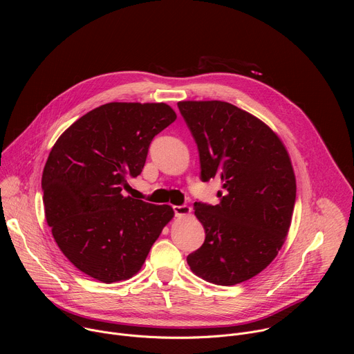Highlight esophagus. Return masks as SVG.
Returning a JSON list of instances; mask_svg holds the SVG:
<instances>
[{"label":"esophagus","mask_w":354,"mask_h":354,"mask_svg":"<svg viewBox=\"0 0 354 354\" xmlns=\"http://www.w3.org/2000/svg\"><path fill=\"white\" fill-rule=\"evenodd\" d=\"M174 212H175V216L183 217V216H189L192 213V209L186 205H182V206H174Z\"/></svg>","instance_id":"34e87169"}]
</instances>
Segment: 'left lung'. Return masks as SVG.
I'll use <instances>...</instances> for the list:
<instances>
[{
  "label": "left lung",
  "instance_id": "left-lung-1",
  "mask_svg": "<svg viewBox=\"0 0 354 354\" xmlns=\"http://www.w3.org/2000/svg\"><path fill=\"white\" fill-rule=\"evenodd\" d=\"M198 149L200 178H220L216 206L194 201L206 239L187 257L198 277L218 286L249 280L281 249L295 203L287 149L262 120L221 100L178 102Z\"/></svg>",
  "mask_w": 354,
  "mask_h": 354
}]
</instances>
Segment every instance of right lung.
Returning <instances> with one entry per match:
<instances>
[{
    "mask_svg": "<svg viewBox=\"0 0 354 354\" xmlns=\"http://www.w3.org/2000/svg\"><path fill=\"white\" fill-rule=\"evenodd\" d=\"M175 119L167 104L111 102L80 118L53 145L41 175L44 214L78 270L109 284L141 269L174 210L122 190Z\"/></svg>",
    "mask_w": 354,
    "mask_h": 354,
    "instance_id": "obj_1",
    "label": "right lung"
}]
</instances>
